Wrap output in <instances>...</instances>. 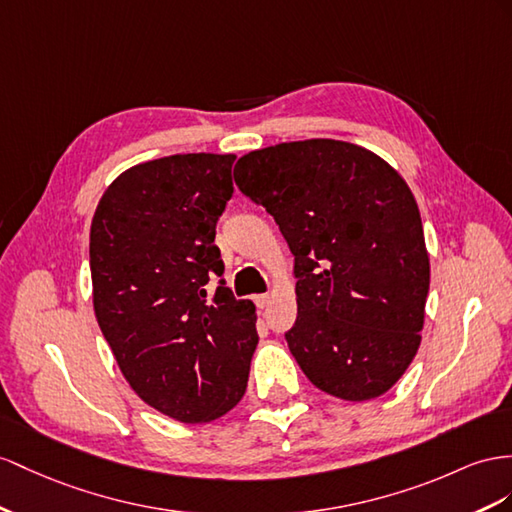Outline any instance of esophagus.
Instances as JSON below:
<instances>
[{"instance_id":"esophagus-1","label":"esophagus","mask_w":512,"mask_h":512,"mask_svg":"<svg viewBox=\"0 0 512 512\" xmlns=\"http://www.w3.org/2000/svg\"><path fill=\"white\" fill-rule=\"evenodd\" d=\"M268 303H270V296H268V294H259V296H255V305H257V309H266V307H268Z\"/></svg>"}]
</instances>
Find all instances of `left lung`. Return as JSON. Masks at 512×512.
Listing matches in <instances>:
<instances>
[{
	"label": "left lung",
	"mask_w": 512,
	"mask_h": 512,
	"mask_svg": "<svg viewBox=\"0 0 512 512\" xmlns=\"http://www.w3.org/2000/svg\"><path fill=\"white\" fill-rule=\"evenodd\" d=\"M235 183L294 255L300 370L335 398L383 396L422 342L430 264L413 192L376 153L313 138L246 153Z\"/></svg>",
	"instance_id": "left-lung-1"
}]
</instances>
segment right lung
I'll return each mask as SVG.
<instances>
[{"label":"right lung","mask_w":512,"mask_h":512,"mask_svg":"<svg viewBox=\"0 0 512 512\" xmlns=\"http://www.w3.org/2000/svg\"><path fill=\"white\" fill-rule=\"evenodd\" d=\"M233 160L183 153L131 166L90 225L99 329L131 389L183 424L212 422L242 400L259 342L255 305L220 279L214 244Z\"/></svg>","instance_id":"obj_1"}]
</instances>
